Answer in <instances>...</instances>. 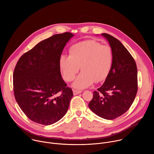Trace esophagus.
<instances>
[{
  "label": "esophagus",
  "mask_w": 154,
  "mask_h": 154,
  "mask_svg": "<svg viewBox=\"0 0 154 154\" xmlns=\"http://www.w3.org/2000/svg\"><path fill=\"white\" fill-rule=\"evenodd\" d=\"M81 93H82V91L73 90V94H74V95H77V94H79Z\"/></svg>",
  "instance_id": "obj_1"
}]
</instances>
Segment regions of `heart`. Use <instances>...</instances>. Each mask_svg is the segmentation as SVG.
I'll return each mask as SVG.
<instances>
[{
	"mask_svg": "<svg viewBox=\"0 0 154 154\" xmlns=\"http://www.w3.org/2000/svg\"><path fill=\"white\" fill-rule=\"evenodd\" d=\"M113 64V52L108 45H101L95 40H86L74 45L69 55H62L60 67L65 80L71 82L80 69L82 71L73 83L79 89L104 80Z\"/></svg>",
	"mask_w": 154,
	"mask_h": 154,
	"instance_id": "obj_1",
	"label": "heart"
}]
</instances>
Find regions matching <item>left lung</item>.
<instances>
[{"label":"left lung","instance_id":"obj_1","mask_svg":"<svg viewBox=\"0 0 154 154\" xmlns=\"http://www.w3.org/2000/svg\"><path fill=\"white\" fill-rule=\"evenodd\" d=\"M113 52L112 69L104 83L93 92L88 104L95 114L114 119L125 113L133 103L138 91L136 63L122 44L113 36L102 33Z\"/></svg>","mask_w":154,"mask_h":154}]
</instances>
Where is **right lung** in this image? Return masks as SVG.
Masks as SVG:
<instances>
[{"label": "right lung", "instance_id": "1", "mask_svg": "<svg viewBox=\"0 0 154 154\" xmlns=\"http://www.w3.org/2000/svg\"><path fill=\"white\" fill-rule=\"evenodd\" d=\"M69 32L43 40L19 59L13 72V91L17 103L32 121L51 125L66 113L72 89L60 72V58Z\"/></svg>", "mask_w": 154, "mask_h": 154}]
</instances>
